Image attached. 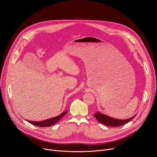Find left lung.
I'll return each instance as SVG.
<instances>
[{
	"label": "left lung",
	"mask_w": 157,
	"mask_h": 157,
	"mask_svg": "<svg viewBox=\"0 0 157 157\" xmlns=\"http://www.w3.org/2000/svg\"><path fill=\"white\" fill-rule=\"evenodd\" d=\"M136 116V115L126 120H118L107 116V115L101 113L100 112H97L95 114H94V117L98 121L105 125L110 127H119L124 125L132 120Z\"/></svg>",
	"instance_id": "1"
}]
</instances>
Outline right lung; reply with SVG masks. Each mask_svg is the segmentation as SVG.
<instances>
[{
  "label": "right lung",
  "instance_id": "add662e5",
  "mask_svg": "<svg viewBox=\"0 0 157 157\" xmlns=\"http://www.w3.org/2000/svg\"><path fill=\"white\" fill-rule=\"evenodd\" d=\"M67 113V111H64L59 116H57L54 118H49L43 121H29L27 120L31 124L37 126V127H50L54 124H55L56 123L59 121L64 115Z\"/></svg>",
  "mask_w": 157,
  "mask_h": 157
}]
</instances>
